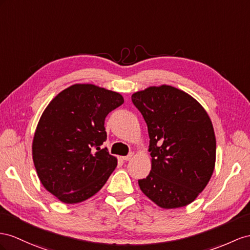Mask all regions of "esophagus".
Instances as JSON below:
<instances>
[{
  "label": "esophagus",
  "mask_w": 250,
  "mask_h": 250,
  "mask_svg": "<svg viewBox=\"0 0 250 250\" xmlns=\"http://www.w3.org/2000/svg\"><path fill=\"white\" fill-rule=\"evenodd\" d=\"M133 155H134V153H133V152H131V153H129V154H127L126 156H124V157H123V159H124V161L127 162V161H130V159L133 157Z\"/></svg>",
  "instance_id": "obj_1"
}]
</instances>
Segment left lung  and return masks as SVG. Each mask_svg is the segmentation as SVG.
<instances>
[{"label": "left lung", "instance_id": "1", "mask_svg": "<svg viewBox=\"0 0 250 250\" xmlns=\"http://www.w3.org/2000/svg\"><path fill=\"white\" fill-rule=\"evenodd\" d=\"M148 126L152 166L139 188L159 207L187 206L213 173L216 142L207 112L190 95L170 85L132 95Z\"/></svg>", "mask_w": 250, "mask_h": 250}]
</instances>
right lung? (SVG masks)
<instances>
[{
    "label": "right lung",
    "instance_id": "1",
    "mask_svg": "<svg viewBox=\"0 0 250 250\" xmlns=\"http://www.w3.org/2000/svg\"><path fill=\"white\" fill-rule=\"evenodd\" d=\"M124 104L118 93L74 84L50 101L38 124L33 159L42 185L66 204L87 200L104 187L117 159L101 148L104 120Z\"/></svg>",
    "mask_w": 250,
    "mask_h": 250
}]
</instances>
